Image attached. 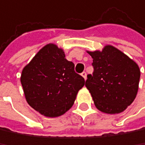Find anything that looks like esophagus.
<instances>
[{
  "instance_id": "34e87169",
  "label": "esophagus",
  "mask_w": 145,
  "mask_h": 145,
  "mask_svg": "<svg viewBox=\"0 0 145 145\" xmlns=\"http://www.w3.org/2000/svg\"><path fill=\"white\" fill-rule=\"evenodd\" d=\"M81 75H82V77L86 80V78H87V73H86L85 72H83L81 73Z\"/></svg>"
}]
</instances>
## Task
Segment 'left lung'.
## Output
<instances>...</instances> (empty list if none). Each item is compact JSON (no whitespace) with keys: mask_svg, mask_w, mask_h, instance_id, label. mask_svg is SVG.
<instances>
[{"mask_svg":"<svg viewBox=\"0 0 145 145\" xmlns=\"http://www.w3.org/2000/svg\"><path fill=\"white\" fill-rule=\"evenodd\" d=\"M93 58V74L87 76L86 88L95 106L102 112L118 114L134 101L140 78L138 64L112 45L88 51Z\"/></svg>","mask_w":145,"mask_h":145,"instance_id":"left-lung-1","label":"left lung"}]
</instances>
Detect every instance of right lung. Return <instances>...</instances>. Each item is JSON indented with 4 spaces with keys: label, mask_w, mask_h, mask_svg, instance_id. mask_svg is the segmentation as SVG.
Wrapping results in <instances>:
<instances>
[{
    "label": "right lung",
    "mask_w": 145,
    "mask_h": 145,
    "mask_svg": "<svg viewBox=\"0 0 145 145\" xmlns=\"http://www.w3.org/2000/svg\"><path fill=\"white\" fill-rule=\"evenodd\" d=\"M21 84L28 104L48 117L63 115L71 108L84 78L74 71L62 49L44 45L24 67Z\"/></svg>",
    "instance_id": "add662e5"
}]
</instances>
